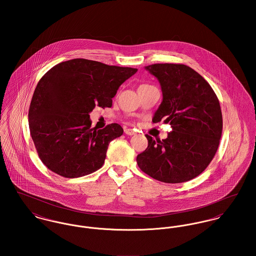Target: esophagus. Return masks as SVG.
I'll return each mask as SVG.
<instances>
[{"instance_id": "esophagus-1", "label": "esophagus", "mask_w": 256, "mask_h": 256, "mask_svg": "<svg viewBox=\"0 0 256 256\" xmlns=\"http://www.w3.org/2000/svg\"><path fill=\"white\" fill-rule=\"evenodd\" d=\"M124 132H125V134H127V135H129V136H133V135L136 134L134 130L129 129V128H125V129H124Z\"/></svg>"}]
</instances>
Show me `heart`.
Segmentation results:
<instances>
[{
    "instance_id": "obj_1",
    "label": "heart",
    "mask_w": 256,
    "mask_h": 256,
    "mask_svg": "<svg viewBox=\"0 0 256 256\" xmlns=\"http://www.w3.org/2000/svg\"><path fill=\"white\" fill-rule=\"evenodd\" d=\"M143 86H148V84H143Z\"/></svg>"
}]
</instances>
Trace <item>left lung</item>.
I'll return each mask as SVG.
<instances>
[{
    "label": "left lung",
    "mask_w": 256,
    "mask_h": 256,
    "mask_svg": "<svg viewBox=\"0 0 256 256\" xmlns=\"http://www.w3.org/2000/svg\"><path fill=\"white\" fill-rule=\"evenodd\" d=\"M162 88V100L152 122L170 123L168 138L154 141L146 135L148 148L137 164L150 178L166 183L188 182L198 176L213 160L222 136L219 100L207 80L182 64L145 67Z\"/></svg>",
    "instance_id": "obj_1"
}]
</instances>
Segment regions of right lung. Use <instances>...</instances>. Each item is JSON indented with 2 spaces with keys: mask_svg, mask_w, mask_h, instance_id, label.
<instances>
[{
  "mask_svg": "<svg viewBox=\"0 0 256 256\" xmlns=\"http://www.w3.org/2000/svg\"><path fill=\"white\" fill-rule=\"evenodd\" d=\"M138 69L73 59L45 74L28 111L30 130L38 156L53 172L68 178L100 170L110 142L123 134L117 123L92 128L96 106L111 108L119 86Z\"/></svg>",
  "mask_w": 256,
  "mask_h": 256,
  "instance_id": "1",
  "label": "right lung"
}]
</instances>
